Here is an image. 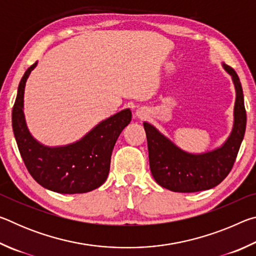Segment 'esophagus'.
I'll use <instances>...</instances> for the list:
<instances>
[{
    "mask_svg": "<svg viewBox=\"0 0 256 256\" xmlns=\"http://www.w3.org/2000/svg\"><path fill=\"white\" fill-rule=\"evenodd\" d=\"M136 115L140 118H146V112L144 110H142V108H140V110H136Z\"/></svg>",
    "mask_w": 256,
    "mask_h": 256,
    "instance_id": "34e87169",
    "label": "esophagus"
}]
</instances>
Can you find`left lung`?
<instances>
[{
  "label": "left lung",
  "instance_id": "8db88e82",
  "mask_svg": "<svg viewBox=\"0 0 256 256\" xmlns=\"http://www.w3.org/2000/svg\"><path fill=\"white\" fill-rule=\"evenodd\" d=\"M236 88L235 123L222 148L203 154H190L159 133L152 125L144 122L148 141L150 170L156 182L172 192L192 193L214 188L226 178L235 164L246 128L244 94L237 73L224 66Z\"/></svg>",
  "mask_w": 256,
  "mask_h": 256
}]
</instances>
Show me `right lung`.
<instances>
[{
  "label": "right lung",
  "instance_id": "obj_1",
  "mask_svg": "<svg viewBox=\"0 0 256 256\" xmlns=\"http://www.w3.org/2000/svg\"><path fill=\"white\" fill-rule=\"evenodd\" d=\"M34 63L20 81L12 110V128L21 158L32 178L42 188L58 193L90 192L105 183L116 140L130 124L132 112L124 110L102 120L76 144L48 148L29 133L24 115V86Z\"/></svg>",
  "mask_w": 256,
  "mask_h": 256
}]
</instances>
